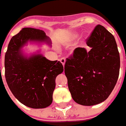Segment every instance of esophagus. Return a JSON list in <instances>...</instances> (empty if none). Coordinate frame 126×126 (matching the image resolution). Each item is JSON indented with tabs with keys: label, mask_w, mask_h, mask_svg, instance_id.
<instances>
[{
	"label": "esophagus",
	"mask_w": 126,
	"mask_h": 126,
	"mask_svg": "<svg viewBox=\"0 0 126 126\" xmlns=\"http://www.w3.org/2000/svg\"><path fill=\"white\" fill-rule=\"evenodd\" d=\"M65 58H61V63L63 64V65L64 66L65 65Z\"/></svg>",
	"instance_id": "obj_1"
}]
</instances>
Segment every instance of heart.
<instances>
[{
  "label": "heart",
  "instance_id": "heart-1",
  "mask_svg": "<svg viewBox=\"0 0 126 126\" xmlns=\"http://www.w3.org/2000/svg\"><path fill=\"white\" fill-rule=\"evenodd\" d=\"M78 37H79V34L78 33H72L69 36L68 41H69V42H73V41H76L78 38ZM83 46H84V44L83 43L79 45V47H83Z\"/></svg>",
  "mask_w": 126,
  "mask_h": 126
}]
</instances>
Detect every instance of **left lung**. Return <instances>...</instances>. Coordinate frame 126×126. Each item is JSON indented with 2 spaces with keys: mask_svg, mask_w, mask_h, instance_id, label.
<instances>
[{
  "mask_svg": "<svg viewBox=\"0 0 126 126\" xmlns=\"http://www.w3.org/2000/svg\"><path fill=\"white\" fill-rule=\"evenodd\" d=\"M91 50L75 49L65 64L71 96L82 106H94L108 98L117 83L120 55L114 36L98 25L86 42Z\"/></svg>",
  "mask_w": 126,
  "mask_h": 126,
  "instance_id": "left-lung-1",
  "label": "left lung"
}]
</instances>
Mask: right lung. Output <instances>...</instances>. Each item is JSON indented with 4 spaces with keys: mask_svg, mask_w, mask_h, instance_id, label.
Instances as JSON below:
<instances>
[{
    "mask_svg": "<svg viewBox=\"0 0 126 126\" xmlns=\"http://www.w3.org/2000/svg\"><path fill=\"white\" fill-rule=\"evenodd\" d=\"M28 43L38 47L51 40L39 29L24 28L10 41L5 55V76L13 95L23 105L31 108H44L53 102L56 78L62 73L63 66L58 61H50L41 53V48L27 53Z\"/></svg>",
    "mask_w": 126,
    "mask_h": 126,
    "instance_id": "obj_1",
    "label": "right lung"
}]
</instances>
